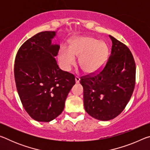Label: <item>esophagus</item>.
I'll use <instances>...</instances> for the list:
<instances>
[{
  "label": "esophagus",
  "instance_id": "obj_1",
  "mask_svg": "<svg viewBox=\"0 0 150 150\" xmlns=\"http://www.w3.org/2000/svg\"><path fill=\"white\" fill-rule=\"evenodd\" d=\"M75 83H79V81H80V78L79 77H75Z\"/></svg>",
  "mask_w": 150,
  "mask_h": 150
}]
</instances>
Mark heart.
I'll list each match as a JSON object with an SVG mask.
<instances>
[{
	"instance_id": "b5f03b06",
	"label": "heart",
	"mask_w": 150,
	"mask_h": 150,
	"mask_svg": "<svg viewBox=\"0 0 150 150\" xmlns=\"http://www.w3.org/2000/svg\"><path fill=\"white\" fill-rule=\"evenodd\" d=\"M109 55L108 45L104 41L91 36L76 38L69 47L62 45L58 53V61L62 69L69 71L79 57V64L88 74L100 70L107 62Z\"/></svg>"
}]
</instances>
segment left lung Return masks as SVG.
Segmentation results:
<instances>
[{"mask_svg": "<svg viewBox=\"0 0 150 150\" xmlns=\"http://www.w3.org/2000/svg\"><path fill=\"white\" fill-rule=\"evenodd\" d=\"M106 65L96 75L82 78L85 111L93 118L108 121L123 111L132 95L136 65L128 47L115 38Z\"/></svg>", "mask_w": 150, "mask_h": 150, "instance_id": "left-lung-1", "label": "left lung"}]
</instances>
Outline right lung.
Returning <instances> with one entry per match:
<instances>
[{"mask_svg":"<svg viewBox=\"0 0 150 150\" xmlns=\"http://www.w3.org/2000/svg\"><path fill=\"white\" fill-rule=\"evenodd\" d=\"M59 28L35 34L18 52L14 77L18 93L28 114L38 122H50L61 115L75 81L57 64L59 45L52 44Z\"/></svg>","mask_w":150,"mask_h":150,"instance_id":"1","label":"right lung"}]
</instances>
